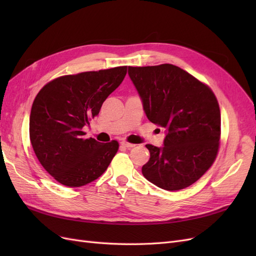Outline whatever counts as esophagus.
<instances>
[{"label": "esophagus", "mask_w": 256, "mask_h": 256, "mask_svg": "<svg viewBox=\"0 0 256 256\" xmlns=\"http://www.w3.org/2000/svg\"><path fill=\"white\" fill-rule=\"evenodd\" d=\"M120 144H122V146L126 147V148H131V147H134V144L128 143V142H126V141H122V142H120Z\"/></svg>", "instance_id": "34e87169"}]
</instances>
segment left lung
<instances>
[{"instance_id": "8db88e82", "label": "left lung", "mask_w": 256, "mask_h": 256, "mask_svg": "<svg viewBox=\"0 0 256 256\" xmlns=\"http://www.w3.org/2000/svg\"><path fill=\"white\" fill-rule=\"evenodd\" d=\"M152 122L166 129L164 146L147 144L142 166L147 180L168 191L194 184L212 166L219 150L221 115L212 90L171 65L128 67Z\"/></svg>"}]
</instances>
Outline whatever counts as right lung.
Instances as JSON below:
<instances>
[{"mask_svg": "<svg viewBox=\"0 0 256 256\" xmlns=\"http://www.w3.org/2000/svg\"><path fill=\"white\" fill-rule=\"evenodd\" d=\"M127 66L60 76L38 92L30 110V138L40 164L67 187L94 182L109 166L118 143L84 138L82 129L120 86Z\"/></svg>", "mask_w": 256, "mask_h": 256, "instance_id": "add662e5", "label": "right lung"}]
</instances>
